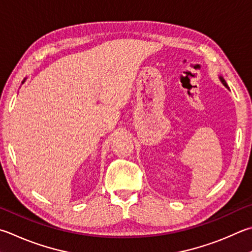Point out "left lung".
<instances>
[{"label": "left lung", "instance_id": "left-lung-1", "mask_svg": "<svg viewBox=\"0 0 252 252\" xmlns=\"http://www.w3.org/2000/svg\"><path fill=\"white\" fill-rule=\"evenodd\" d=\"M219 78H220V80H221V82H222V84H223V85H225V86L227 87V88H228V85L226 84V81H225V79H223V78H222V77H219Z\"/></svg>", "mask_w": 252, "mask_h": 252}]
</instances>
